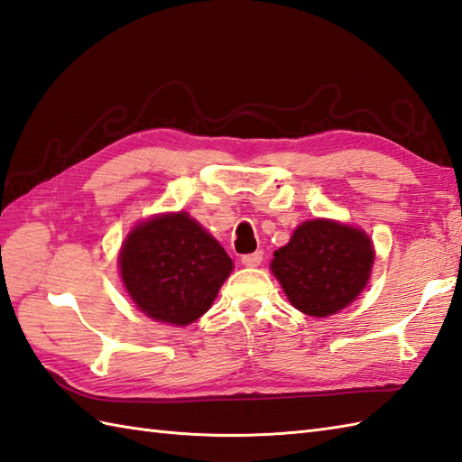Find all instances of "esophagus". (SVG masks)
I'll return each mask as SVG.
<instances>
[{
    "label": "esophagus",
    "mask_w": 462,
    "mask_h": 462,
    "mask_svg": "<svg viewBox=\"0 0 462 462\" xmlns=\"http://www.w3.org/2000/svg\"><path fill=\"white\" fill-rule=\"evenodd\" d=\"M262 260H263V252H254V254L242 255V263L245 267H257L262 263Z\"/></svg>",
    "instance_id": "1"
}]
</instances>
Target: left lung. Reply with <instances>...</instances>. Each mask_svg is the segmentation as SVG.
Instances as JSON below:
<instances>
[{
  "label": "left lung",
  "instance_id": "1",
  "mask_svg": "<svg viewBox=\"0 0 462 462\" xmlns=\"http://www.w3.org/2000/svg\"><path fill=\"white\" fill-rule=\"evenodd\" d=\"M374 245L366 232L327 218L307 220L275 250L272 272L295 309L328 317L348 307L370 280Z\"/></svg>",
  "mask_w": 462,
  "mask_h": 462
}]
</instances>
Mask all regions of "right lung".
<instances>
[{
    "mask_svg": "<svg viewBox=\"0 0 462 462\" xmlns=\"http://www.w3.org/2000/svg\"><path fill=\"white\" fill-rule=\"evenodd\" d=\"M117 263L139 310L175 327L207 313L234 267L222 245L187 212L139 222L127 234Z\"/></svg>",
    "mask_w": 462,
    "mask_h": 462,
    "instance_id": "add662e5",
    "label": "right lung"
}]
</instances>
